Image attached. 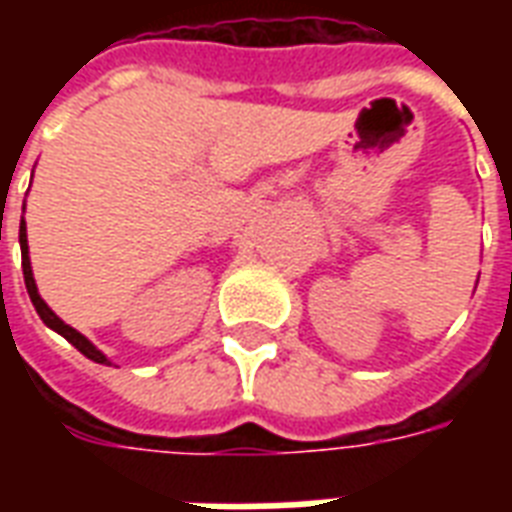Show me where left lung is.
I'll use <instances>...</instances> for the list:
<instances>
[{"instance_id":"obj_1","label":"left lung","mask_w":512,"mask_h":512,"mask_svg":"<svg viewBox=\"0 0 512 512\" xmlns=\"http://www.w3.org/2000/svg\"><path fill=\"white\" fill-rule=\"evenodd\" d=\"M474 288H477V285H474Z\"/></svg>"}]
</instances>
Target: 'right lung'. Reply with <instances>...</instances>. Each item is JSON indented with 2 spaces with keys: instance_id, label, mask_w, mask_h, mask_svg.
Returning a JSON list of instances; mask_svg holds the SVG:
<instances>
[{
  "instance_id": "right-lung-1",
  "label": "right lung",
  "mask_w": 512,
  "mask_h": 512,
  "mask_svg": "<svg viewBox=\"0 0 512 512\" xmlns=\"http://www.w3.org/2000/svg\"><path fill=\"white\" fill-rule=\"evenodd\" d=\"M18 244H21V266H24V282H27V293L29 299H32V304H35V310H38L40 321L46 323L49 329H54L57 334H62L68 343L76 348V351H82L87 359H93V362H98V365H112L109 359H106L104 351H98L87 337H84L82 332H76L73 326H68V323L62 321L57 312L51 310L46 301L40 299L38 293V285H35V277H32V263H29V244H27V222H24V216H21V227H18Z\"/></svg>"
}]
</instances>
